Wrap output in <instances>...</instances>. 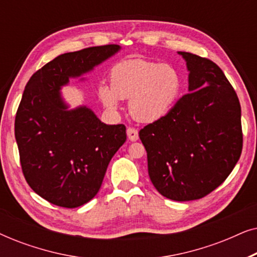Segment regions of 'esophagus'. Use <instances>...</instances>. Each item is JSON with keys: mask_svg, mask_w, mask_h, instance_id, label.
I'll return each mask as SVG.
<instances>
[{"mask_svg": "<svg viewBox=\"0 0 257 257\" xmlns=\"http://www.w3.org/2000/svg\"><path fill=\"white\" fill-rule=\"evenodd\" d=\"M126 133H127L128 139L131 140V142H137V140H138V138H139L138 130H136L133 127H128L127 131H126Z\"/></svg>", "mask_w": 257, "mask_h": 257, "instance_id": "obj_1", "label": "esophagus"}]
</instances>
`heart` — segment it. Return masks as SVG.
<instances>
[{
    "label": "heart",
    "instance_id": "1",
    "mask_svg": "<svg viewBox=\"0 0 257 257\" xmlns=\"http://www.w3.org/2000/svg\"><path fill=\"white\" fill-rule=\"evenodd\" d=\"M108 80L110 87L98 89V96L105 107L117 111L119 100L130 99V113L143 122H153L165 117L182 89V78L177 68L142 58L115 64Z\"/></svg>",
    "mask_w": 257,
    "mask_h": 257
}]
</instances>
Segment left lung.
Masks as SVG:
<instances>
[{
    "label": "left lung",
    "mask_w": 257,
    "mask_h": 257,
    "mask_svg": "<svg viewBox=\"0 0 257 257\" xmlns=\"http://www.w3.org/2000/svg\"><path fill=\"white\" fill-rule=\"evenodd\" d=\"M185 58L188 93L140 130L151 181L174 201L201 199L219 187L242 152L241 105L222 70L208 58Z\"/></svg>",
    "instance_id": "8db88e82"
}]
</instances>
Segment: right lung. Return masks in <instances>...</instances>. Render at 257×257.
I'll return each mask as SVG.
<instances>
[{"label": "right lung", "mask_w": 257, "mask_h": 257, "mask_svg": "<svg viewBox=\"0 0 257 257\" xmlns=\"http://www.w3.org/2000/svg\"><path fill=\"white\" fill-rule=\"evenodd\" d=\"M120 50L117 44L59 55L31 76L15 118L22 172L35 193L76 208L99 191L112 157L126 142L125 125H106L86 106L68 110L59 90Z\"/></svg>", "instance_id": "right-lung-1"}]
</instances>
